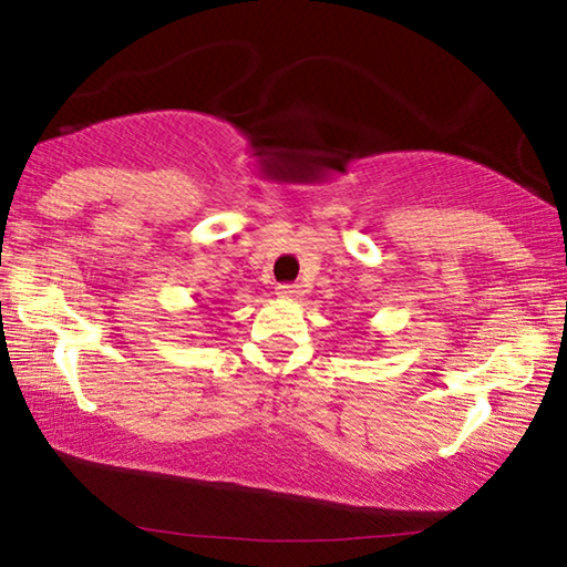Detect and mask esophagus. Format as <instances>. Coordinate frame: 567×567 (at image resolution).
<instances>
[{"instance_id":"34e87169","label":"esophagus","mask_w":567,"mask_h":567,"mask_svg":"<svg viewBox=\"0 0 567 567\" xmlns=\"http://www.w3.org/2000/svg\"><path fill=\"white\" fill-rule=\"evenodd\" d=\"M277 295L287 297V300H295V297L302 295V290L297 282H282V285H277Z\"/></svg>"}]
</instances>
